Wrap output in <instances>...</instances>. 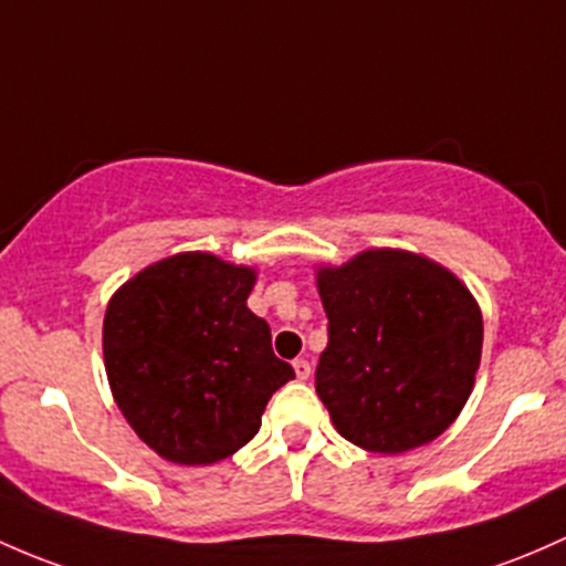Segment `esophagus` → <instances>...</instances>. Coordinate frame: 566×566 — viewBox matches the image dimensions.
<instances>
[{"label":"esophagus","instance_id":"esophagus-1","mask_svg":"<svg viewBox=\"0 0 566 566\" xmlns=\"http://www.w3.org/2000/svg\"><path fill=\"white\" fill-rule=\"evenodd\" d=\"M294 373L300 381H305V378H311V363L307 359H294Z\"/></svg>","mask_w":566,"mask_h":566}]
</instances>
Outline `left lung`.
Segmentation results:
<instances>
[{"label":"left lung","mask_w":566,"mask_h":566,"mask_svg":"<svg viewBox=\"0 0 566 566\" xmlns=\"http://www.w3.org/2000/svg\"><path fill=\"white\" fill-rule=\"evenodd\" d=\"M329 343L316 392L337 433L378 455L439 439L463 411L482 357V311L428 255L370 248L316 266Z\"/></svg>","instance_id":"1"}]
</instances>
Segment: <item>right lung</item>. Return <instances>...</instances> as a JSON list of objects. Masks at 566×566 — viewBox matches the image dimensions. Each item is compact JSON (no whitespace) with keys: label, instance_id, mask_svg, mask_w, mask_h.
<instances>
[{"label":"right lung","instance_id":"add662e5","mask_svg":"<svg viewBox=\"0 0 566 566\" xmlns=\"http://www.w3.org/2000/svg\"><path fill=\"white\" fill-rule=\"evenodd\" d=\"M259 272L220 255H168L108 300L103 359L111 395L138 439L179 465L234 455L261 428L294 368L272 354L248 307Z\"/></svg>","mask_w":566,"mask_h":566}]
</instances>
